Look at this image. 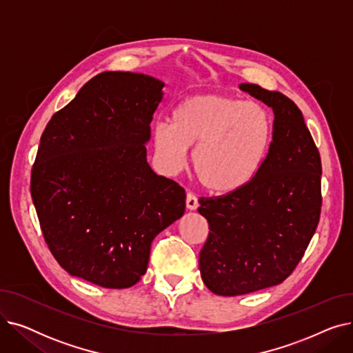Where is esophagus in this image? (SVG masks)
Instances as JSON below:
<instances>
[{
	"label": "esophagus",
	"instance_id": "34e87169",
	"mask_svg": "<svg viewBox=\"0 0 353 353\" xmlns=\"http://www.w3.org/2000/svg\"><path fill=\"white\" fill-rule=\"evenodd\" d=\"M186 208L189 210H196L199 208L197 196H194L193 193H188V196H186Z\"/></svg>",
	"mask_w": 353,
	"mask_h": 353
}]
</instances>
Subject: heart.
I'll return each mask as SVG.
<instances>
[{"label": "heart", "instance_id": "obj_1", "mask_svg": "<svg viewBox=\"0 0 353 353\" xmlns=\"http://www.w3.org/2000/svg\"><path fill=\"white\" fill-rule=\"evenodd\" d=\"M272 123L266 110L232 96L206 92L184 99L170 121L153 127L157 160L176 173L194 147L192 169L213 194L242 190L256 177L266 157Z\"/></svg>", "mask_w": 353, "mask_h": 353}]
</instances>
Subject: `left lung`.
<instances>
[{
    "mask_svg": "<svg viewBox=\"0 0 353 353\" xmlns=\"http://www.w3.org/2000/svg\"><path fill=\"white\" fill-rule=\"evenodd\" d=\"M273 110L269 152L242 190L199 200L209 237L199 254L205 285L237 296L282 283L298 266L321 217V156L302 111L279 91L242 83Z\"/></svg>",
    "mask_w": 353,
    "mask_h": 353,
    "instance_id": "left-lung-1",
    "label": "left lung"
}]
</instances>
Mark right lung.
Wrapping results in <instances>:
<instances>
[{"instance_id":"right-lung-1","label":"right lung","mask_w":353,"mask_h":353,"mask_svg":"<svg viewBox=\"0 0 353 353\" xmlns=\"http://www.w3.org/2000/svg\"><path fill=\"white\" fill-rule=\"evenodd\" d=\"M164 83L104 71L48 121L31 197L48 249L71 276L108 289L136 285L153 239L184 214L186 193L147 163Z\"/></svg>"}]
</instances>
